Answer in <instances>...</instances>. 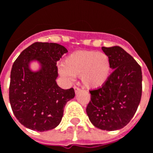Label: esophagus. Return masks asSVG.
Here are the masks:
<instances>
[{"mask_svg": "<svg viewBox=\"0 0 153 153\" xmlns=\"http://www.w3.org/2000/svg\"><path fill=\"white\" fill-rule=\"evenodd\" d=\"M74 92H75L76 93H78V92H79L80 90H81L79 87H77V86H74Z\"/></svg>", "mask_w": 153, "mask_h": 153, "instance_id": "esophagus-1", "label": "esophagus"}]
</instances>
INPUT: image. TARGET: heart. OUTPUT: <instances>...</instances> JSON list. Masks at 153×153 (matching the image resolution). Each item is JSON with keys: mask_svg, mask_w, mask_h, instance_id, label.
I'll use <instances>...</instances> for the list:
<instances>
[{"mask_svg": "<svg viewBox=\"0 0 153 153\" xmlns=\"http://www.w3.org/2000/svg\"><path fill=\"white\" fill-rule=\"evenodd\" d=\"M60 72L65 76H79L84 87L97 88L105 84L111 72L109 56L96 51H78L65 59Z\"/></svg>", "mask_w": 153, "mask_h": 153, "instance_id": "1", "label": "heart"}]
</instances>
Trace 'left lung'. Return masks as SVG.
Wrapping results in <instances>:
<instances>
[{"label":"left lung","mask_w":153,"mask_h":153,"mask_svg":"<svg viewBox=\"0 0 153 153\" xmlns=\"http://www.w3.org/2000/svg\"><path fill=\"white\" fill-rule=\"evenodd\" d=\"M102 49L109 56L114 70L105 84L90 90L91 100L86 111L95 127L112 131L128 124L138 109L142 97V70L120 47Z\"/></svg>","instance_id":"1"}]
</instances>
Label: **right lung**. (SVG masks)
Instances as JSON below:
<instances>
[{"label":"right lung","mask_w":153,"mask_h":153,"mask_svg":"<svg viewBox=\"0 0 153 153\" xmlns=\"http://www.w3.org/2000/svg\"><path fill=\"white\" fill-rule=\"evenodd\" d=\"M66 52L60 44L34 42L13 64L9 99L15 116L26 128L39 132L56 128L61 121L65 104L75 95L73 88L62 89L56 81V62ZM34 59L42 66L37 72L28 67Z\"/></svg>","instance_id":"right-lung-1"}]
</instances>
